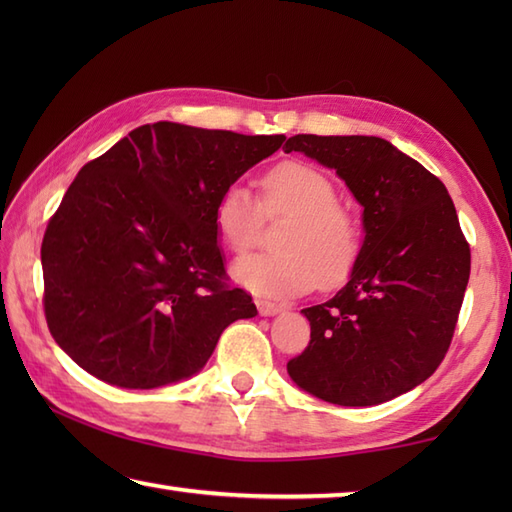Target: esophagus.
<instances>
[{
    "label": "esophagus",
    "instance_id": "34e87169",
    "mask_svg": "<svg viewBox=\"0 0 512 512\" xmlns=\"http://www.w3.org/2000/svg\"><path fill=\"white\" fill-rule=\"evenodd\" d=\"M255 303H257L259 314H264V317H273V314L281 312V306H277V303L268 301V299H257Z\"/></svg>",
    "mask_w": 512,
    "mask_h": 512
}]
</instances>
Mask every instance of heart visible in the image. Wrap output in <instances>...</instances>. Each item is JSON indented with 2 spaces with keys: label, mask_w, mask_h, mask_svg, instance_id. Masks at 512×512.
I'll list each match as a JSON object with an SVG mask.
<instances>
[{
  "label": "heart",
  "mask_w": 512,
  "mask_h": 512,
  "mask_svg": "<svg viewBox=\"0 0 512 512\" xmlns=\"http://www.w3.org/2000/svg\"><path fill=\"white\" fill-rule=\"evenodd\" d=\"M266 220L277 226L273 253L237 259L233 277L266 297H292L314 284L330 290L354 273L363 253V224L339 202V189L321 169L301 160L270 167L259 182V198L242 182L226 184L213 206V226L233 253L257 242Z\"/></svg>",
  "instance_id": "heart-1"
}]
</instances>
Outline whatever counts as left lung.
I'll use <instances>...</instances> for the list:
<instances>
[{"instance_id":"8db88e82","label":"left lung","mask_w":512,"mask_h":512,"mask_svg":"<svg viewBox=\"0 0 512 512\" xmlns=\"http://www.w3.org/2000/svg\"><path fill=\"white\" fill-rule=\"evenodd\" d=\"M363 204L365 242L336 295L301 310L310 343L288 361L295 383L325 402L367 407L424 383L447 356L471 273V248L442 180L376 136L297 134Z\"/></svg>"}]
</instances>
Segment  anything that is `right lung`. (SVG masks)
Instances as JSON below:
<instances>
[{
	"label": "right lung",
	"mask_w": 512,
	"mask_h": 512,
	"mask_svg": "<svg viewBox=\"0 0 512 512\" xmlns=\"http://www.w3.org/2000/svg\"><path fill=\"white\" fill-rule=\"evenodd\" d=\"M284 140L160 121L83 165L41 244L43 312L76 365L116 387L169 385L255 317L228 284L213 206Z\"/></svg>",
	"instance_id": "add662e5"
}]
</instances>
